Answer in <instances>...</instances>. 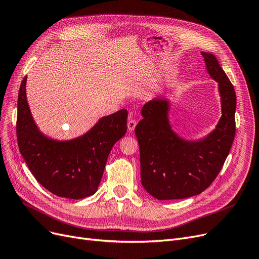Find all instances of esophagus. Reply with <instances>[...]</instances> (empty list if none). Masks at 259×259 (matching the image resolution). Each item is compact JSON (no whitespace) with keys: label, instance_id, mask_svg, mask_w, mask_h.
<instances>
[{"label":"esophagus","instance_id":"34e87169","mask_svg":"<svg viewBox=\"0 0 259 259\" xmlns=\"http://www.w3.org/2000/svg\"><path fill=\"white\" fill-rule=\"evenodd\" d=\"M137 123H138V121L136 120V119H132V118H130L129 120H128V122H127V126H128V130L131 132V131H133L134 130V128H136V126H137Z\"/></svg>","mask_w":259,"mask_h":259}]
</instances>
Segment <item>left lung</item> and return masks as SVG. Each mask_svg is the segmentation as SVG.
<instances>
[{"label":"left lung","instance_id":"left-lung-1","mask_svg":"<svg viewBox=\"0 0 259 259\" xmlns=\"http://www.w3.org/2000/svg\"><path fill=\"white\" fill-rule=\"evenodd\" d=\"M212 79L219 83L222 116L207 138L187 142L171 130L167 100L153 99L142 109L136 127L140 146L141 181L157 200L184 199L201 194L216 179L235 139L236 93L212 54L201 53Z\"/></svg>","mask_w":259,"mask_h":259}]
</instances>
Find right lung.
Instances as JSON below:
<instances>
[{
    "label": "right lung",
    "instance_id": "right-lung-1",
    "mask_svg": "<svg viewBox=\"0 0 259 259\" xmlns=\"http://www.w3.org/2000/svg\"><path fill=\"white\" fill-rule=\"evenodd\" d=\"M26 76L18 95L17 139L20 152L37 181L52 194L82 199L96 193L113 145L126 134V109L100 118L84 136L51 140L38 130L26 100Z\"/></svg>",
    "mask_w": 259,
    "mask_h": 259
}]
</instances>
